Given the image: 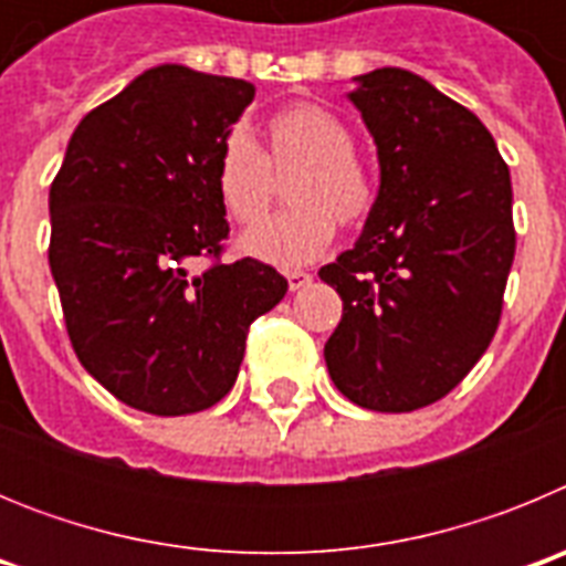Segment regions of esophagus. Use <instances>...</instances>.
Returning <instances> with one entry per match:
<instances>
[{
    "instance_id": "34e87169",
    "label": "esophagus",
    "mask_w": 566,
    "mask_h": 566,
    "mask_svg": "<svg viewBox=\"0 0 566 566\" xmlns=\"http://www.w3.org/2000/svg\"><path fill=\"white\" fill-rule=\"evenodd\" d=\"M286 280H289V289H292V292H300V289L312 283V274H308V272H289Z\"/></svg>"
}]
</instances>
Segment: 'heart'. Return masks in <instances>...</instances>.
<instances>
[{"label":"heart","mask_w":566,"mask_h":566,"mask_svg":"<svg viewBox=\"0 0 566 566\" xmlns=\"http://www.w3.org/2000/svg\"><path fill=\"white\" fill-rule=\"evenodd\" d=\"M266 149L243 127L223 135L214 158V192L229 221L258 227L274 201V175L292 172L286 201L266 227L243 238L252 258L274 266H300L328 249L337 221L354 227L377 203V181L354 153L352 127L334 109L297 102L266 124Z\"/></svg>","instance_id":"1"}]
</instances>
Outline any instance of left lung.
<instances>
[{
    "mask_svg": "<svg viewBox=\"0 0 566 566\" xmlns=\"http://www.w3.org/2000/svg\"><path fill=\"white\" fill-rule=\"evenodd\" d=\"M379 195L354 249L319 269L343 300L326 365L359 408L408 413L451 394L499 328L516 254L510 169L476 115L408 70L352 96Z\"/></svg>",
    "mask_w": 566,
    "mask_h": 566,
    "instance_id": "8db88e82",
    "label": "left lung"
}]
</instances>
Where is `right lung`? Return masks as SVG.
<instances>
[{
    "mask_svg": "<svg viewBox=\"0 0 566 566\" xmlns=\"http://www.w3.org/2000/svg\"><path fill=\"white\" fill-rule=\"evenodd\" d=\"M254 87L161 64L90 109L50 184V272L78 363L155 417L221 402L249 326L289 283L254 258L221 260L229 223L214 158ZM195 256L210 260L192 273Z\"/></svg>",
    "mask_w": 566,
    "mask_h": 566,
    "instance_id": "1",
    "label": "right lung"
}]
</instances>
